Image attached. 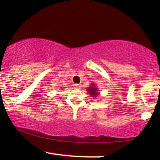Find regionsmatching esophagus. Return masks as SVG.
<instances>
[{
	"instance_id": "esophagus-1",
	"label": "esophagus",
	"mask_w": 160,
	"mask_h": 160,
	"mask_svg": "<svg viewBox=\"0 0 160 160\" xmlns=\"http://www.w3.org/2000/svg\"><path fill=\"white\" fill-rule=\"evenodd\" d=\"M80 86H81V85H80V84H75L74 85V88L75 89H80Z\"/></svg>"
}]
</instances>
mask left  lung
I'll use <instances>...</instances> for the list:
<instances>
[{"mask_svg": "<svg viewBox=\"0 0 160 160\" xmlns=\"http://www.w3.org/2000/svg\"><path fill=\"white\" fill-rule=\"evenodd\" d=\"M86 91H87V92L90 95H92V97H93L94 98H96L97 96H98L99 94H100L98 88H97V86H95V83H91L90 86L88 87V89H86Z\"/></svg>", "mask_w": 160, "mask_h": 160, "instance_id": "1", "label": "left lung"}]
</instances>
